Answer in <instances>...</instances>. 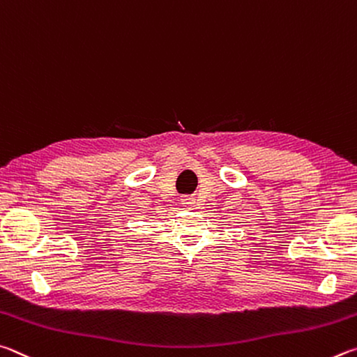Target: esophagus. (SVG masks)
<instances>
[{"instance_id": "34e87169", "label": "esophagus", "mask_w": 357, "mask_h": 357, "mask_svg": "<svg viewBox=\"0 0 357 357\" xmlns=\"http://www.w3.org/2000/svg\"><path fill=\"white\" fill-rule=\"evenodd\" d=\"M180 202H182V205H185V207H191V205H192V204H195V199L186 196V197H183V199H182V201H180Z\"/></svg>"}]
</instances>
